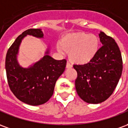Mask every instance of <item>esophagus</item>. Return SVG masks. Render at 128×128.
<instances>
[{
  "instance_id": "34e87169",
  "label": "esophagus",
  "mask_w": 128,
  "mask_h": 128,
  "mask_svg": "<svg viewBox=\"0 0 128 128\" xmlns=\"http://www.w3.org/2000/svg\"><path fill=\"white\" fill-rule=\"evenodd\" d=\"M72 67V64H70V62H66V68H71Z\"/></svg>"
}]
</instances>
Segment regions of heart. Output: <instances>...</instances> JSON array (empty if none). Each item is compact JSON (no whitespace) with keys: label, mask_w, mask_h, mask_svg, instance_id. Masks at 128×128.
I'll return each mask as SVG.
<instances>
[{"label":"heart","mask_w":128,"mask_h":128,"mask_svg":"<svg viewBox=\"0 0 128 128\" xmlns=\"http://www.w3.org/2000/svg\"><path fill=\"white\" fill-rule=\"evenodd\" d=\"M98 37L86 32L67 34L58 44L60 53L68 52L70 60L75 64H85L94 58L99 48Z\"/></svg>","instance_id":"1"}]
</instances>
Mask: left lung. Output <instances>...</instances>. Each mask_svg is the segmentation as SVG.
Instances as JSON below:
<instances>
[{
	"label": "left lung",
	"mask_w": 128,
	"mask_h": 128,
	"mask_svg": "<svg viewBox=\"0 0 128 128\" xmlns=\"http://www.w3.org/2000/svg\"><path fill=\"white\" fill-rule=\"evenodd\" d=\"M102 46L91 61L74 65L78 72L75 88L78 95L88 104H99L112 94L121 78L123 62L121 51L112 38L99 34Z\"/></svg>",
	"instance_id": "8db88e82"
}]
</instances>
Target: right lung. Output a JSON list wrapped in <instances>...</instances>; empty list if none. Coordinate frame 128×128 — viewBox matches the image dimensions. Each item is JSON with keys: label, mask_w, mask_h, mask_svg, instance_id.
<instances>
[{"label": "right lung", "mask_w": 128, "mask_h": 128, "mask_svg": "<svg viewBox=\"0 0 128 128\" xmlns=\"http://www.w3.org/2000/svg\"><path fill=\"white\" fill-rule=\"evenodd\" d=\"M27 35L42 38L40 29H27L16 39L7 50L5 69L10 90L20 101L31 106H39L52 96L56 81L64 72L66 60L51 58L49 48L39 61L28 68L20 66L17 60L22 40Z\"/></svg>", "instance_id": "1"}]
</instances>
